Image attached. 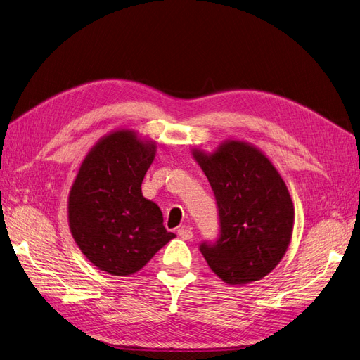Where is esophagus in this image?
<instances>
[{
	"label": "esophagus",
	"instance_id": "1",
	"mask_svg": "<svg viewBox=\"0 0 360 360\" xmlns=\"http://www.w3.org/2000/svg\"><path fill=\"white\" fill-rule=\"evenodd\" d=\"M177 234H179V237L183 238V240H189V238H192V236H193L189 226H180L177 230Z\"/></svg>",
	"mask_w": 360,
	"mask_h": 360
}]
</instances>
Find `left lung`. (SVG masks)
Wrapping results in <instances>:
<instances>
[{"label": "left lung", "mask_w": 360, "mask_h": 360, "mask_svg": "<svg viewBox=\"0 0 360 360\" xmlns=\"http://www.w3.org/2000/svg\"><path fill=\"white\" fill-rule=\"evenodd\" d=\"M213 189L219 237L202 242L201 254L224 282L242 285L274 270L292 234L294 207L284 180L252 146L226 141L214 153L193 150Z\"/></svg>", "instance_id": "left-lung-1"}]
</instances>
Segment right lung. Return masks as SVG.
<instances>
[{"instance_id": "right-lung-1", "label": "right lung", "mask_w": 360, "mask_h": 360, "mask_svg": "<svg viewBox=\"0 0 360 360\" xmlns=\"http://www.w3.org/2000/svg\"><path fill=\"white\" fill-rule=\"evenodd\" d=\"M156 155L153 143L115 130L84 159L69 193V225L76 245L97 269L127 276L143 269L176 234L141 184Z\"/></svg>"}]
</instances>
